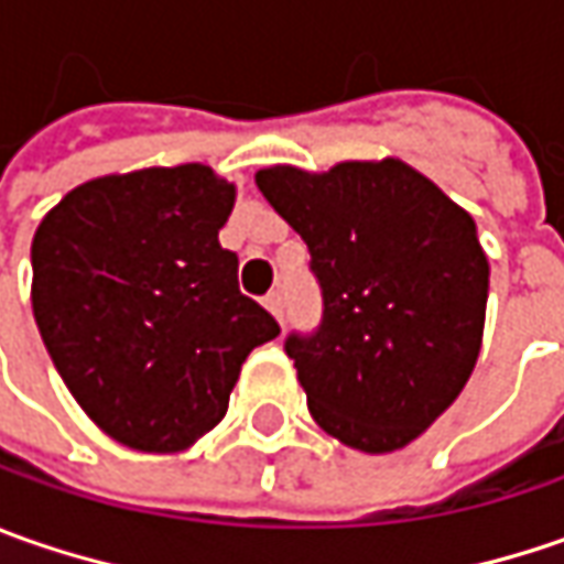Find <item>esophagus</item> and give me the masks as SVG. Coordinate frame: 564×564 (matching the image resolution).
Instances as JSON below:
<instances>
[{"mask_svg": "<svg viewBox=\"0 0 564 564\" xmlns=\"http://www.w3.org/2000/svg\"><path fill=\"white\" fill-rule=\"evenodd\" d=\"M263 304H267V311H270L275 319H282V314H285V301H282V292H270L267 297H263Z\"/></svg>", "mask_w": 564, "mask_h": 564, "instance_id": "esophagus-1", "label": "esophagus"}]
</instances>
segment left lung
Here are the masks:
<instances>
[{"label":"left lung","mask_w":564,"mask_h":564,"mask_svg":"<svg viewBox=\"0 0 564 564\" xmlns=\"http://www.w3.org/2000/svg\"><path fill=\"white\" fill-rule=\"evenodd\" d=\"M253 182L323 289L319 329L285 341L314 421L367 455L411 445L480 355L489 263L470 213L395 156L270 165Z\"/></svg>","instance_id":"8db88e82"}]
</instances>
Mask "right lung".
<instances>
[{
    "mask_svg": "<svg viewBox=\"0 0 564 564\" xmlns=\"http://www.w3.org/2000/svg\"><path fill=\"white\" fill-rule=\"evenodd\" d=\"M235 185L204 163L68 191L33 231L31 304L58 377L116 443L172 455L226 417L241 364L279 323L219 245Z\"/></svg>",
    "mask_w": 564,
    "mask_h": 564,
    "instance_id": "add662e5",
    "label": "right lung"
}]
</instances>
